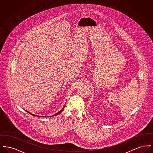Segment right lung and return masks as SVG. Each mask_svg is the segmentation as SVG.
Returning <instances> with one entry per match:
<instances>
[{"mask_svg": "<svg viewBox=\"0 0 153 153\" xmlns=\"http://www.w3.org/2000/svg\"><path fill=\"white\" fill-rule=\"evenodd\" d=\"M64 107H64V108H62V109H61V111H59V112H57V114H55V115H53V116H54V115H58V114H60V113H61V112H62V110H63V109H64ZM27 112H28V113H29V114H31V115H33V116H34V117H35V116H36V115H34V114H31V113H30V112H28V111H27Z\"/></svg>", "mask_w": 153, "mask_h": 153, "instance_id": "1", "label": "right lung"}]
</instances>
